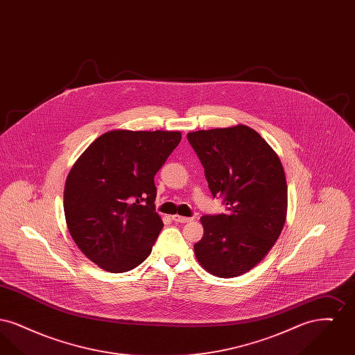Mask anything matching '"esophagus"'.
<instances>
[{"mask_svg":"<svg viewBox=\"0 0 355 355\" xmlns=\"http://www.w3.org/2000/svg\"><path fill=\"white\" fill-rule=\"evenodd\" d=\"M194 220L193 217H182V216H173V220L178 222V223H187V222H191Z\"/></svg>","mask_w":355,"mask_h":355,"instance_id":"esophagus-1","label":"esophagus"}]
</instances>
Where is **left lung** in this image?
Listing matches in <instances>:
<instances>
[{
	"mask_svg": "<svg viewBox=\"0 0 355 355\" xmlns=\"http://www.w3.org/2000/svg\"><path fill=\"white\" fill-rule=\"evenodd\" d=\"M213 197L226 214L203 216L194 253L203 269L232 278L253 269L270 252L287 213L284 166L270 145L246 125L187 133Z\"/></svg>",
	"mask_w": 355,
	"mask_h": 355,
	"instance_id": "obj_1",
	"label": "left lung"
}]
</instances>
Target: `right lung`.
Masks as SVG:
<instances>
[{
    "instance_id": "add662e5",
    "label": "right lung",
    "mask_w": 355,
    "mask_h": 355,
    "mask_svg": "<svg viewBox=\"0 0 355 355\" xmlns=\"http://www.w3.org/2000/svg\"><path fill=\"white\" fill-rule=\"evenodd\" d=\"M180 141V132L112 130L73 165L64 191L69 233L103 270H132L152 253L164 227L154 175Z\"/></svg>"
}]
</instances>
